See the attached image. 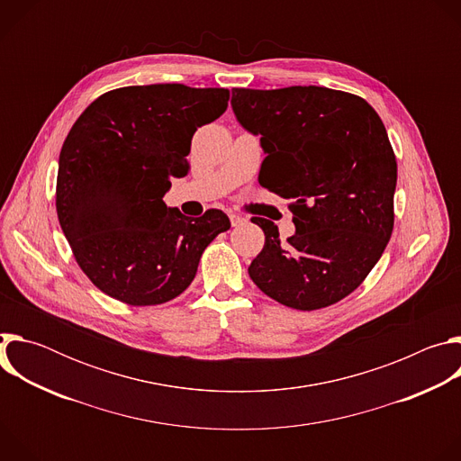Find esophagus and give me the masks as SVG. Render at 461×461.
Returning a JSON list of instances; mask_svg holds the SVG:
<instances>
[{
  "instance_id": "1",
  "label": "esophagus",
  "mask_w": 461,
  "mask_h": 461,
  "mask_svg": "<svg viewBox=\"0 0 461 461\" xmlns=\"http://www.w3.org/2000/svg\"><path fill=\"white\" fill-rule=\"evenodd\" d=\"M230 221H231V226H240V224L246 222V219L237 215V213H230Z\"/></svg>"
}]
</instances>
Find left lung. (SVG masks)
<instances>
[{
    "label": "left lung",
    "mask_w": 461,
    "mask_h": 461,
    "mask_svg": "<svg viewBox=\"0 0 461 461\" xmlns=\"http://www.w3.org/2000/svg\"><path fill=\"white\" fill-rule=\"evenodd\" d=\"M231 107L260 137L258 184L292 201L295 224L283 244L272 221L251 219L267 237L251 281L295 310L341 301L375 267L393 228L398 164L379 114L356 95L315 86L233 89Z\"/></svg>",
    "instance_id": "obj_1"
}]
</instances>
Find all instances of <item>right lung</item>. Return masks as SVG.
I'll use <instances>...</instances> for the list:
<instances>
[{"instance_id":"add662e5","label":"right lung","mask_w":461,"mask_h":461,"mask_svg":"<svg viewBox=\"0 0 461 461\" xmlns=\"http://www.w3.org/2000/svg\"><path fill=\"white\" fill-rule=\"evenodd\" d=\"M228 100V89L131 86L75 122L58 160L56 212L78 267L109 297L133 306L175 299L206 246L230 230L221 210L191 219L164 203L171 178L187 175L196 127Z\"/></svg>"}]
</instances>
